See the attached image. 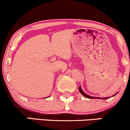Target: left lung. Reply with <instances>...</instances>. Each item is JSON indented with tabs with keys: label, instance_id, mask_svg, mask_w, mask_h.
I'll list each match as a JSON object with an SVG mask.
<instances>
[{
	"label": "left lung",
	"instance_id": "left-lung-1",
	"mask_svg": "<svg viewBox=\"0 0 130 130\" xmlns=\"http://www.w3.org/2000/svg\"><path fill=\"white\" fill-rule=\"evenodd\" d=\"M79 91H80V92L81 94H82V95H84V96L86 97V98H89V99H98H98H107V98H96V97H92V96H90V95H87V94H86V93H85L84 92L83 90H82V89H81L80 86V87H79ZM116 94H115V95H116ZM114 95H113V96H114Z\"/></svg>",
	"mask_w": 130,
	"mask_h": 130
}]
</instances>
